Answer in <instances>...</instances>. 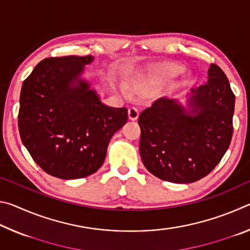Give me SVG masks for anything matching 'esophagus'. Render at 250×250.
I'll list each match as a JSON object with an SVG mask.
<instances>
[{
  "mask_svg": "<svg viewBox=\"0 0 250 250\" xmlns=\"http://www.w3.org/2000/svg\"><path fill=\"white\" fill-rule=\"evenodd\" d=\"M128 116L130 120H137L139 117V110L135 107H131L128 110Z\"/></svg>",
  "mask_w": 250,
  "mask_h": 250,
  "instance_id": "esophagus-1",
  "label": "esophagus"
}]
</instances>
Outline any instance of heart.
Wrapping results in <instances>:
<instances>
[{
  "label": "heart",
  "mask_w": 250,
  "mask_h": 250,
  "mask_svg": "<svg viewBox=\"0 0 250 250\" xmlns=\"http://www.w3.org/2000/svg\"><path fill=\"white\" fill-rule=\"evenodd\" d=\"M133 86L139 88L140 86H142V83H134ZM120 90H121V92H122V95H125V97L129 96V91H128V89H126V88H125V86H124V84H122V86L120 87Z\"/></svg>",
  "instance_id": "1"
}]
</instances>
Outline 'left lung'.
Instances as JSON below:
<instances>
[{
  "instance_id": "obj_1",
  "label": "left lung",
  "mask_w": 250,
  "mask_h": 250,
  "mask_svg": "<svg viewBox=\"0 0 250 250\" xmlns=\"http://www.w3.org/2000/svg\"><path fill=\"white\" fill-rule=\"evenodd\" d=\"M207 74V83L192 88L185 105L162 97L139 116L142 162L161 180L186 184L203 179L230 145L235 95L217 65Z\"/></svg>"
}]
</instances>
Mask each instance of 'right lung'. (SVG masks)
Listing matches in <instances>:
<instances>
[{"label":"right lung","mask_w":250,"mask_h":250,"mask_svg":"<svg viewBox=\"0 0 250 250\" xmlns=\"http://www.w3.org/2000/svg\"><path fill=\"white\" fill-rule=\"evenodd\" d=\"M94 57L42 61L24 80L19 130L24 146L47 174L82 179L99 170L110 139L128 121V110L101 103L82 76Z\"/></svg>","instance_id":"obj_1"}]
</instances>
